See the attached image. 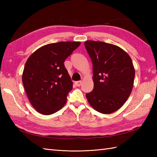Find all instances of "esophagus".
Returning <instances> with one entry per match:
<instances>
[{
	"mask_svg": "<svg viewBox=\"0 0 157 157\" xmlns=\"http://www.w3.org/2000/svg\"><path fill=\"white\" fill-rule=\"evenodd\" d=\"M82 84V81H78V82H75V84L77 86H80Z\"/></svg>",
	"mask_w": 157,
	"mask_h": 157,
	"instance_id": "obj_1",
	"label": "esophagus"
}]
</instances>
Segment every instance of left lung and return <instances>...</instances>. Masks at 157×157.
Instances as JSON below:
<instances>
[{
	"label": "left lung",
	"mask_w": 157,
	"mask_h": 157,
	"mask_svg": "<svg viewBox=\"0 0 157 157\" xmlns=\"http://www.w3.org/2000/svg\"><path fill=\"white\" fill-rule=\"evenodd\" d=\"M84 45L93 65L94 89L86 94L89 104L102 114L115 112L124 105L134 86L132 59L114 44L88 40Z\"/></svg>",
	"instance_id": "obj_1"
}]
</instances>
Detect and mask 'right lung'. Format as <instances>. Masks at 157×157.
<instances>
[{
	"label": "right lung",
	"mask_w": 157,
	"mask_h": 157,
	"mask_svg": "<svg viewBox=\"0 0 157 157\" xmlns=\"http://www.w3.org/2000/svg\"><path fill=\"white\" fill-rule=\"evenodd\" d=\"M80 42H59L42 46L29 56L23 69L22 82L29 102L42 115L61 109L73 82L64 61Z\"/></svg>",
	"instance_id": "right-lung-1"
}]
</instances>
